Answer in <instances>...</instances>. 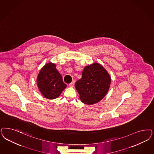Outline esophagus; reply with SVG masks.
Listing matches in <instances>:
<instances>
[{
    "instance_id": "34e87169",
    "label": "esophagus",
    "mask_w": 154,
    "mask_h": 154,
    "mask_svg": "<svg viewBox=\"0 0 154 154\" xmlns=\"http://www.w3.org/2000/svg\"><path fill=\"white\" fill-rule=\"evenodd\" d=\"M74 84H75V81H74V80H73L70 84H69V86H70V87L74 86Z\"/></svg>"
}]
</instances>
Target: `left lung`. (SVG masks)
Segmentation results:
<instances>
[{
    "label": "left lung",
    "mask_w": 154,
    "mask_h": 154,
    "mask_svg": "<svg viewBox=\"0 0 154 154\" xmlns=\"http://www.w3.org/2000/svg\"><path fill=\"white\" fill-rule=\"evenodd\" d=\"M111 82L110 75L100 64L94 63L86 66L82 73V78L75 84V89L81 100L88 105L101 101L106 96Z\"/></svg>",
    "instance_id": "1"
}]
</instances>
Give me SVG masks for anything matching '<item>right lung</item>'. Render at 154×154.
Listing matches in <instances>:
<instances>
[{
    "label": "right lung",
    "instance_id": "1",
    "mask_svg": "<svg viewBox=\"0 0 154 154\" xmlns=\"http://www.w3.org/2000/svg\"><path fill=\"white\" fill-rule=\"evenodd\" d=\"M37 84L43 96L49 100L58 97L66 87L55 64L51 63L46 64L40 70L37 76Z\"/></svg>",
    "mask_w": 154,
    "mask_h": 154
}]
</instances>
